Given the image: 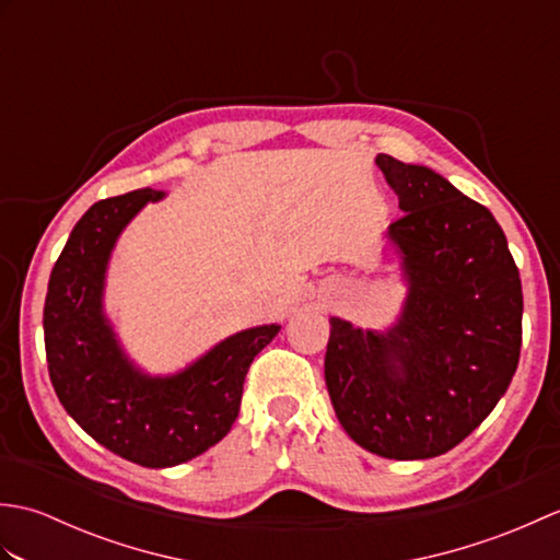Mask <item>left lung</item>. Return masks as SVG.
Returning a JSON list of instances; mask_svg holds the SVG:
<instances>
[{
    "label": "left lung",
    "instance_id": "obj_1",
    "mask_svg": "<svg viewBox=\"0 0 560 560\" xmlns=\"http://www.w3.org/2000/svg\"><path fill=\"white\" fill-rule=\"evenodd\" d=\"M404 217L387 237L407 281L385 331L329 317L325 383L343 431L387 459H428L459 445L513 380L522 283L493 213L425 165L377 153Z\"/></svg>",
    "mask_w": 560,
    "mask_h": 560
}]
</instances>
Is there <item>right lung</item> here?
<instances>
[{
  "instance_id": "right-lung-1",
  "label": "right lung",
  "mask_w": 560,
  "mask_h": 560,
  "mask_svg": "<svg viewBox=\"0 0 560 560\" xmlns=\"http://www.w3.org/2000/svg\"><path fill=\"white\" fill-rule=\"evenodd\" d=\"M159 189L96 201L71 231L47 283V371L67 413L96 443L141 467L163 469L207 452L241 411L249 363L281 325L237 331L175 375H149L120 347L103 311L117 237Z\"/></svg>"
}]
</instances>
